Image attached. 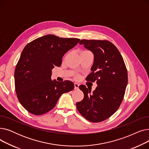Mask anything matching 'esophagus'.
<instances>
[{"label":"esophagus","mask_w":149,"mask_h":149,"mask_svg":"<svg viewBox=\"0 0 149 149\" xmlns=\"http://www.w3.org/2000/svg\"><path fill=\"white\" fill-rule=\"evenodd\" d=\"M79 84L77 83H74V89L75 90H77V89H79Z\"/></svg>","instance_id":"obj_1"}]
</instances>
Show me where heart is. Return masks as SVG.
<instances>
[{
    "instance_id": "obj_1",
    "label": "heart",
    "mask_w": 149,
    "mask_h": 149,
    "mask_svg": "<svg viewBox=\"0 0 149 149\" xmlns=\"http://www.w3.org/2000/svg\"><path fill=\"white\" fill-rule=\"evenodd\" d=\"M83 52H88V51H83ZM75 78H76V79H79V75H76Z\"/></svg>"
}]
</instances>
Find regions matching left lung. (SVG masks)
<instances>
[{"mask_svg":"<svg viewBox=\"0 0 149 149\" xmlns=\"http://www.w3.org/2000/svg\"><path fill=\"white\" fill-rule=\"evenodd\" d=\"M79 43L94 56L92 72L86 79L96 81L98 86L92 92L86 86H80L84 98L76 103L77 108L88 121H103L118 110L122 102L128 81L127 69L120 52L111 42L83 39Z\"/></svg>","mask_w":149,"mask_h":149,"instance_id":"8db88e82","label":"left lung"}]
</instances>
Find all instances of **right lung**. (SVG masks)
<instances>
[{
  "instance_id": "obj_1",
  "label": "right lung",
  "mask_w": 149,
  "mask_h": 149,
  "mask_svg": "<svg viewBox=\"0 0 149 149\" xmlns=\"http://www.w3.org/2000/svg\"><path fill=\"white\" fill-rule=\"evenodd\" d=\"M76 38L46 35L31 42L22 51L14 72L18 100L27 111L36 115L55 107L60 97L74 88L72 81L52 80V69L60 66L65 53L79 42Z\"/></svg>"
}]
</instances>
